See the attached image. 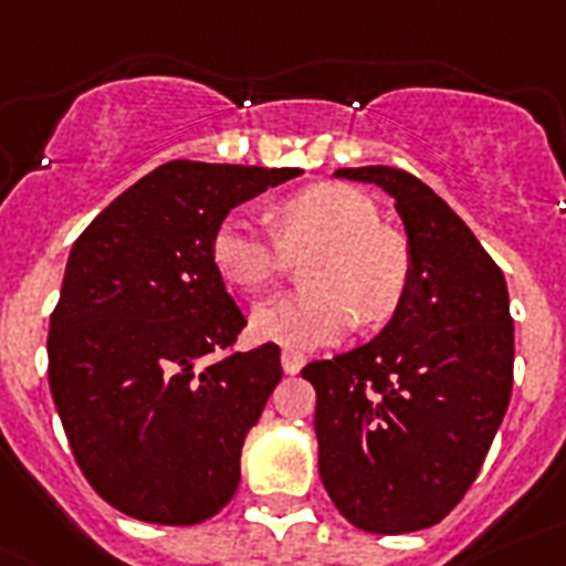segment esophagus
Returning <instances> with one entry per match:
<instances>
[{
	"label": "esophagus",
	"mask_w": 566,
	"mask_h": 566,
	"mask_svg": "<svg viewBox=\"0 0 566 566\" xmlns=\"http://www.w3.org/2000/svg\"><path fill=\"white\" fill-rule=\"evenodd\" d=\"M304 361H307V358H304V353L282 350V367H284V373H290V376H296V373L304 367Z\"/></svg>",
	"instance_id": "34e87169"
}]
</instances>
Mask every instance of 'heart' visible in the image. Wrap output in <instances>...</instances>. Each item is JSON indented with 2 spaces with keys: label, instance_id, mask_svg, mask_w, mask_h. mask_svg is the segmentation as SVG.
<instances>
[{
  "label": "heart",
  "instance_id": "b5f03b06",
  "mask_svg": "<svg viewBox=\"0 0 566 566\" xmlns=\"http://www.w3.org/2000/svg\"><path fill=\"white\" fill-rule=\"evenodd\" d=\"M276 235L233 213L210 239L219 276L259 293L282 276L290 255L304 259L307 287L262 302L253 333L290 350H313L365 324L390 322L410 290V253L399 233L378 224V208L350 185H311L270 210Z\"/></svg>",
  "mask_w": 566,
  "mask_h": 566
}]
</instances>
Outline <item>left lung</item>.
<instances>
[{"mask_svg": "<svg viewBox=\"0 0 566 566\" xmlns=\"http://www.w3.org/2000/svg\"><path fill=\"white\" fill-rule=\"evenodd\" d=\"M396 199L410 290L385 331L311 361L318 473L338 513L367 533L439 524L479 475L513 392L507 282L441 196L399 167H342Z\"/></svg>", "mask_w": 566, "mask_h": 566, "instance_id": "obj_1", "label": "left lung"}]
</instances>
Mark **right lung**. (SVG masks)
Instances as JSON below:
<instances>
[{"label":"right lung","instance_id":"add662e5","mask_svg":"<svg viewBox=\"0 0 566 566\" xmlns=\"http://www.w3.org/2000/svg\"><path fill=\"white\" fill-rule=\"evenodd\" d=\"M298 167L167 161L78 235L48 333V381L76 464L130 518L199 524L282 378L276 344L230 350L242 311L210 259L224 216Z\"/></svg>","mask_w":566,"mask_h":566}]
</instances>
